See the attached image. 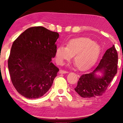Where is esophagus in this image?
Wrapping results in <instances>:
<instances>
[{"mask_svg": "<svg viewBox=\"0 0 123 123\" xmlns=\"http://www.w3.org/2000/svg\"><path fill=\"white\" fill-rule=\"evenodd\" d=\"M60 73L61 74H65V73H68V72L66 71V70H60Z\"/></svg>", "mask_w": 123, "mask_h": 123, "instance_id": "1", "label": "esophagus"}]
</instances>
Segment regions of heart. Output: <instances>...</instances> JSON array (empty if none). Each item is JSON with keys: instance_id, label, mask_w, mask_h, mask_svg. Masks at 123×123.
<instances>
[{"instance_id": "1", "label": "heart", "mask_w": 123, "mask_h": 123, "mask_svg": "<svg viewBox=\"0 0 123 123\" xmlns=\"http://www.w3.org/2000/svg\"><path fill=\"white\" fill-rule=\"evenodd\" d=\"M100 48L90 38L86 37L70 40L67 47L59 46L56 50V60L58 64H63L74 55V62L80 70L86 69L94 64L98 58Z\"/></svg>"}]
</instances>
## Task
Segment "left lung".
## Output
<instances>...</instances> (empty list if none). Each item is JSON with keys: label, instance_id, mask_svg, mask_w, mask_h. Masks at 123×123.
<instances>
[{"label": "left lung", "instance_id": "obj_1", "mask_svg": "<svg viewBox=\"0 0 123 123\" xmlns=\"http://www.w3.org/2000/svg\"><path fill=\"white\" fill-rule=\"evenodd\" d=\"M118 53L113 45L104 54L97 68L93 72L82 74L74 88L78 94L82 98L100 96L105 92L112 79L117 72ZM97 71L103 72L102 77H97Z\"/></svg>", "mask_w": 123, "mask_h": 123}]
</instances>
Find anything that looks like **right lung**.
<instances>
[{
  "mask_svg": "<svg viewBox=\"0 0 123 123\" xmlns=\"http://www.w3.org/2000/svg\"><path fill=\"white\" fill-rule=\"evenodd\" d=\"M59 37L43 26L30 28L12 44L8 68L17 91L28 99L45 94L53 85L59 69L52 63Z\"/></svg>",
  "mask_w": 123,
  "mask_h": 123,
  "instance_id": "1",
  "label": "right lung"
}]
</instances>
